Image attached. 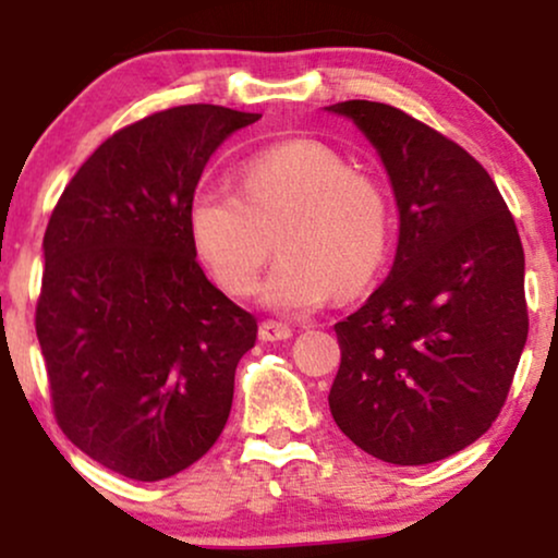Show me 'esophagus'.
I'll list each match as a JSON object with an SVG mask.
<instances>
[{
	"label": "esophagus",
	"mask_w": 558,
	"mask_h": 558,
	"mask_svg": "<svg viewBox=\"0 0 558 558\" xmlns=\"http://www.w3.org/2000/svg\"><path fill=\"white\" fill-rule=\"evenodd\" d=\"M293 336V330L288 328L283 323H272V319H267V323L259 325V338L265 343H272V341H288V338Z\"/></svg>",
	"instance_id": "obj_1"
}]
</instances>
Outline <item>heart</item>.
Here are the masks:
<instances>
[{"mask_svg":"<svg viewBox=\"0 0 558 558\" xmlns=\"http://www.w3.org/2000/svg\"><path fill=\"white\" fill-rule=\"evenodd\" d=\"M189 228L204 262L230 293H246L280 243L283 259L259 288L267 310L301 315L338 291L360 293L386 265L390 204L373 178L315 141H291L252 157L243 191L196 189Z\"/></svg>","mask_w":558,"mask_h":558,"instance_id":"b5f03b06","label":"heart"}]
</instances>
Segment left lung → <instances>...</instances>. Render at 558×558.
Instances as JSON below:
<instances>
[{
    "label": "left lung",
    "instance_id": "obj_1",
    "mask_svg": "<svg viewBox=\"0 0 558 558\" xmlns=\"http://www.w3.org/2000/svg\"><path fill=\"white\" fill-rule=\"evenodd\" d=\"M373 144L399 207L386 283L336 325L328 403L362 451L417 466L496 422L524 341V252L493 178L459 144L380 101L325 107Z\"/></svg>",
    "mask_w": 558,
    "mask_h": 558
}]
</instances>
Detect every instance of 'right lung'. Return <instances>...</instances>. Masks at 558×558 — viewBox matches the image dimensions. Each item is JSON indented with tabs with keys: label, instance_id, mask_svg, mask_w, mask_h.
Listing matches in <instances>:
<instances>
[{
	"label": "right lung",
	"instance_id": "add662e5",
	"mask_svg": "<svg viewBox=\"0 0 558 558\" xmlns=\"http://www.w3.org/2000/svg\"><path fill=\"white\" fill-rule=\"evenodd\" d=\"M259 118L215 105L149 114L81 165L49 217L36 336L54 417L123 477L178 475L228 422L257 319L198 267L189 207L217 146Z\"/></svg>",
	"mask_w": 558,
	"mask_h": 558
}]
</instances>
